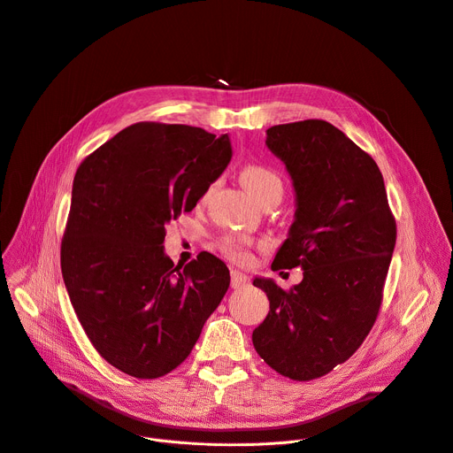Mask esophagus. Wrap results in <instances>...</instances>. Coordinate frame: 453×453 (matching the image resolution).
<instances>
[{
	"instance_id": "1",
	"label": "esophagus",
	"mask_w": 453,
	"mask_h": 453,
	"mask_svg": "<svg viewBox=\"0 0 453 453\" xmlns=\"http://www.w3.org/2000/svg\"><path fill=\"white\" fill-rule=\"evenodd\" d=\"M247 283H249V280H247V276L243 273H240V271H233L231 273V287L233 288H242Z\"/></svg>"
}]
</instances>
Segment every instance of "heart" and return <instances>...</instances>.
<instances>
[{
  "label": "heart",
  "instance_id": "b5f03b06",
  "mask_svg": "<svg viewBox=\"0 0 453 453\" xmlns=\"http://www.w3.org/2000/svg\"><path fill=\"white\" fill-rule=\"evenodd\" d=\"M240 180L257 203L271 196H283V177L276 168L265 163H247L240 170ZM220 249L229 260L240 264L249 260V250L245 249V243L236 236H224L220 240Z\"/></svg>",
  "mask_w": 453,
  "mask_h": 453
}]
</instances>
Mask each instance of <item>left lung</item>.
Segmentation results:
<instances>
[{"label":"left lung","instance_id":"obj_1","mask_svg":"<svg viewBox=\"0 0 453 453\" xmlns=\"http://www.w3.org/2000/svg\"><path fill=\"white\" fill-rule=\"evenodd\" d=\"M294 182L296 219L273 271L303 269L290 290L256 278L271 311L252 332L274 371L308 381L346 362L369 335L396 243V220L374 159L325 119L267 128Z\"/></svg>","mask_w":453,"mask_h":453}]
</instances>
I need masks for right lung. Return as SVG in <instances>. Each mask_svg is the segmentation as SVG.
I'll use <instances>...</instances> for the list:
<instances>
[{
	"mask_svg": "<svg viewBox=\"0 0 453 453\" xmlns=\"http://www.w3.org/2000/svg\"><path fill=\"white\" fill-rule=\"evenodd\" d=\"M229 161L227 134L140 121L81 163L60 269L88 339L121 372L173 371L226 296L222 260L204 250L173 265L163 242L166 224L196 208Z\"/></svg>",
	"mask_w": 453,
	"mask_h": 453,
	"instance_id": "1",
	"label": "right lung"
}]
</instances>
